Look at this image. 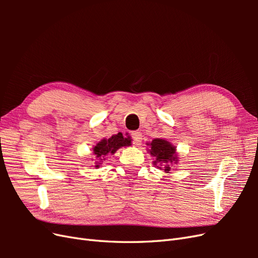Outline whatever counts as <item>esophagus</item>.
I'll return each instance as SVG.
<instances>
[{
	"label": "esophagus",
	"mask_w": 258,
	"mask_h": 258,
	"mask_svg": "<svg viewBox=\"0 0 258 258\" xmlns=\"http://www.w3.org/2000/svg\"><path fill=\"white\" fill-rule=\"evenodd\" d=\"M131 138H132V143L135 145H140L142 142V134L140 131H134L131 134Z\"/></svg>",
	"instance_id": "1"
}]
</instances>
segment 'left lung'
<instances>
[{
    "instance_id": "1",
    "label": "left lung",
    "mask_w": 258,
    "mask_h": 258,
    "mask_svg": "<svg viewBox=\"0 0 258 258\" xmlns=\"http://www.w3.org/2000/svg\"><path fill=\"white\" fill-rule=\"evenodd\" d=\"M147 145L151 146L150 153L155 157L154 165L161 166L158 168L168 173L171 170V163H176L178 159L175 146L163 139H154L152 143Z\"/></svg>"
}]
</instances>
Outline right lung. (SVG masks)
<instances>
[{"mask_svg":"<svg viewBox=\"0 0 258 258\" xmlns=\"http://www.w3.org/2000/svg\"><path fill=\"white\" fill-rule=\"evenodd\" d=\"M131 144L130 138H123L122 134H117L112 136L110 139H103L101 140L97 145L93 147V157L96 158V168H99L101 162L106 159V156L108 154H115V152L118 148L122 146H129Z\"/></svg>","mask_w":258,"mask_h":258,"instance_id":"right-lung-1","label":"right lung"}]
</instances>
